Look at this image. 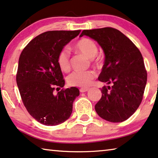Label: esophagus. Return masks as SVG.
Segmentation results:
<instances>
[{
	"label": "esophagus",
	"mask_w": 158,
	"mask_h": 158,
	"mask_svg": "<svg viewBox=\"0 0 158 158\" xmlns=\"http://www.w3.org/2000/svg\"><path fill=\"white\" fill-rule=\"evenodd\" d=\"M88 90H89V88H81L79 89L80 92H81V93L86 92V91H87Z\"/></svg>",
	"instance_id": "1"
}]
</instances>
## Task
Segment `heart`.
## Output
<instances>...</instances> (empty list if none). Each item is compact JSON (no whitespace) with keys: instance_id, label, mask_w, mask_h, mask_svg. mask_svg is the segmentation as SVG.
Here are the masks:
<instances>
[{"instance_id":"b5f03b06","label":"heart","mask_w":158,"mask_h":158,"mask_svg":"<svg viewBox=\"0 0 158 158\" xmlns=\"http://www.w3.org/2000/svg\"><path fill=\"white\" fill-rule=\"evenodd\" d=\"M74 49L77 52L81 53L87 58L91 59V61L96 64H100L101 60L96 57L98 53V47L92 40L81 38L74 44ZM57 64L63 72L69 71L70 64L69 55L66 49L60 52L57 56ZM95 72L93 71H74L67 77V81L69 85L73 86H88L95 77Z\"/></svg>"}]
</instances>
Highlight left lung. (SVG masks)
Returning a JSON list of instances; mask_svg holds the SVG:
<instances>
[{
    "instance_id": "1",
    "label": "left lung",
    "mask_w": 158,
    "mask_h": 158,
    "mask_svg": "<svg viewBox=\"0 0 158 158\" xmlns=\"http://www.w3.org/2000/svg\"><path fill=\"white\" fill-rule=\"evenodd\" d=\"M83 35L102 47L105 60L98 79L112 84L102 88L96 111L106 121H126L139 107L146 86L147 72L143 56L133 42L115 28L84 30L79 37Z\"/></svg>"
}]
</instances>
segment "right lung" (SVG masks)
Returning a JSON list of instances; mask_svg holds the SVG:
<instances>
[{
    "instance_id": "1",
    "label": "right lung",
    "mask_w": 158,
    "mask_h": 158,
    "mask_svg": "<svg viewBox=\"0 0 158 158\" xmlns=\"http://www.w3.org/2000/svg\"><path fill=\"white\" fill-rule=\"evenodd\" d=\"M80 32H43L32 40L20 54L16 81L23 104L36 121L45 126L67 121L72 113L73 102L79 95L76 87L62 89L57 94L54 91L65 84L57 64L59 53Z\"/></svg>"
}]
</instances>
